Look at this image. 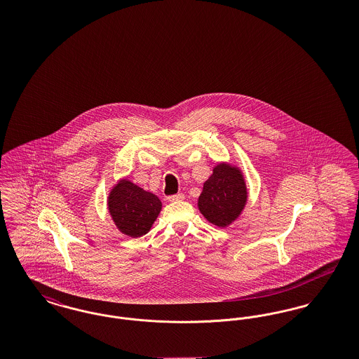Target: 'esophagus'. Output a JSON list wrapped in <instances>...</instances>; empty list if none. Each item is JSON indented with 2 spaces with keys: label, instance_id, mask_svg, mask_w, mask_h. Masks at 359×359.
<instances>
[{
  "label": "esophagus",
  "instance_id": "34e87169",
  "mask_svg": "<svg viewBox=\"0 0 359 359\" xmlns=\"http://www.w3.org/2000/svg\"><path fill=\"white\" fill-rule=\"evenodd\" d=\"M183 199H184V194H182V192H179V194H176V195H171V196L168 198V201H170V202L183 201Z\"/></svg>",
  "mask_w": 359,
  "mask_h": 359
}]
</instances>
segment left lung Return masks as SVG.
Listing matches in <instances>:
<instances>
[{"label": "left lung", "mask_w": 359, "mask_h": 359, "mask_svg": "<svg viewBox=\"0 0 359 359\" xmlns=\"http://www.w3.org/2000/svg\"><path fill=\"white\" fill-rule=\"evenodd\" d=\"M246 203V187L238 170L219 164L203 186L199 210L208 222L226 226L233 222Z\"/></svg>", "instance_id": "1"}]
</instances>
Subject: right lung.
<instances>
[{
  "label": "right lung",
  "mask_w": 359,
  "mask_h": 359,
  "mask_svg": "<svg viewBox=\"0 0 359 359\" xmlns=\"http://www.w3.org/2000/svg\"><path fill=\"white\" fill-rule=\"evenodd\" d=\"M109 210L122 233L140 237L152 227L161 210V202L154 194L122 180L109 196Z\"/></svg>",
  "instance_id": "right-lung-1"
}]
</instances>
